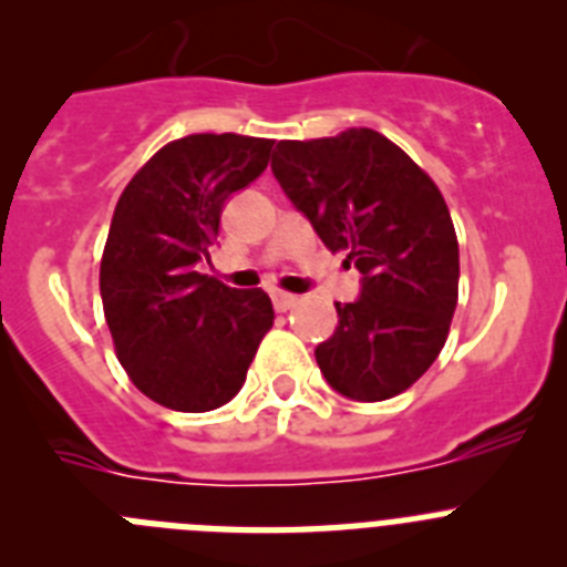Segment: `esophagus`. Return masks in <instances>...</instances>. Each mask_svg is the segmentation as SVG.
Masks as SVG:
<instances>
[{"label": "esophagus", "mask_w": 567, "mask_h": 567, "mask_svg": "<svg viewBox=\"0 0 567 567\" xmlns=\"http://www.w3.org/2000/svg\"><path fill=\"white\" fill-rule=\"evenodd\" d=\"M272 303L278 312H289V309L298 307V295H289V292H275L272 295Z\"/></svg>", "instance_id": "obj_1"}]
</instances>
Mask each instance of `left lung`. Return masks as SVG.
<instances>
[{"instance_id": "1", "label": "left lung", "mask_w": 567, "mask_h": 567, "mask_svg": "<svg viewBox=\"0 0 567 567\" xmlns=\"http://www.w3.org/2000/svg\"><path fill=\"white\" fill-rule=\"evenodd\" d=\"M272 173L329 252L363 275L360 298L334 303L338 329L315 349L327 383L360 403L405 392L437 360L457 309L460 247L443 193L369 127L278 142Z\"/></svg>"}]
</instances>
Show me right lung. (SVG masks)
I'll use <instances>...</instances> for the list:
<instances>
[{
  "label": "right lung",
  "mask_w": 567,
  "mask_h": 567,
  "mask_svg": "<svg viewBox=\"0 0 567 567\" xmlns=\"http://www.w3.org/2000/svg\"><path fill=\"white\" fill-rule=\"evenodd\" d=\"M272 138L195 133L164 144L115 204L102 255L104 320L142 394L175 412H213L247 380L272 300L198 272L227 198L269 164Z\"/></svg>",
  "instance_id": "1"
}]
</instances>
